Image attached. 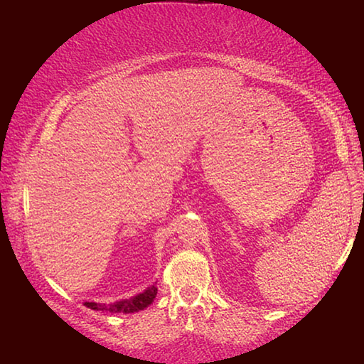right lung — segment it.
Here are the masks:
<instances>
[{
  "label": "right lung",
  "instance_id": "right-lung-1",
  "mask_svg": "<svg viewBox=\"0 0 364 364\" xmlns=\"http://www.w3.org/2000/svg\"><path fill=\"white\" fill-rule=\"evenodd\" d=\"M157 295V287L151 286L144 292L134 295L132 299L115 301V304H96V301H85V305L96 311H109V313H134L149 306Z\"/></svg>",
  "mask_w": 364,
  "mask_h": 364
}]
</instances>
